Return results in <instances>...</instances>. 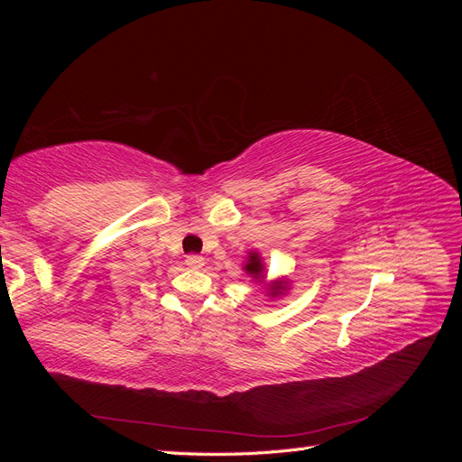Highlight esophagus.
<instances>
[{"label": "esophagus", "instance_id": "esophagus-1", "mask_svg": "<svg viewBox=\"0 0 462 462\" xmlns=\"http://www.w3.org/2000/svg\"><path fill=\"white\" fill-rule=\"evenodd\" d=\"M187 265L189 268H192V270H200L202 265H204V258L202 256H199V254H190V256H187Z\"/></svg>", "mask_w": 462, "mask_h": 462}]
</instances>
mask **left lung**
I'll return each instance as SVG.
<instances>
[{"instance_id":"left-lung-1","label":"left lung","mask_w":462,"mask_h":462,"mask_svg":"<svg viewBox=\"0 0 462 462\" xmlns=\"http://www.w3.org/2000/svg\"><path fill=\"white\" fill-rule=\"evenodd\" d=\"M243 270L246 272V275L253 277L256 283L262 285L265 297H270V299L283 297L285 292L291 289V282L287 277H277V279H273V282L265 283V263H263V258L258 250H248V254L243 263Z\"/></svg>"}]
</instances>
